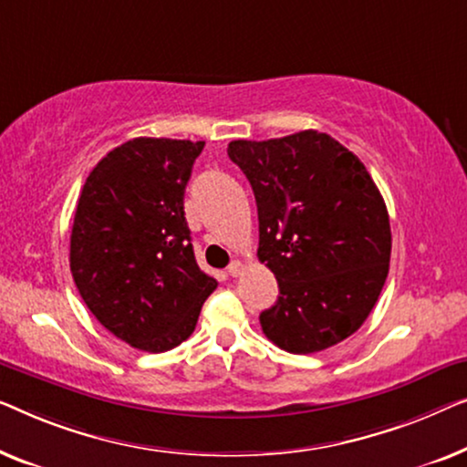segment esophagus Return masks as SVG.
<instances>
[{"instance_id": "esophagus-1", "label": "esophagus", "mask_w": 467, "mask_h": 467, "mask_svg": "<svg viewBox=\"0 0 467 467\" xmlns=\"http://www.w3.org/2000/svg\"><path fill=\"white\" fill-rule=\"evenodd\" d=\"M245 271V265H243L241 260H234L231 266H228V275H231V277H239V275Z\"/></svg>"}]
</instances>
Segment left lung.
<instances>
[{
    "instance_id": "left-lung-1",
    "label": "left lung",
    "mask_w": 467,
    "mask_h": 467,
    "mask_svg": "<svg viewBox=\"0 0 467 467\" xmlns=\"http://www.w3.org/2000/svg\"><path fill=\"white\" fill-rule=\"evenodd\" d=\"M228 156L252 183L258 258L279 284L262 332L306 356L359 330L389 273V215L364 162L319 130L236 140Z\"/></svg>"
}]
</instances>
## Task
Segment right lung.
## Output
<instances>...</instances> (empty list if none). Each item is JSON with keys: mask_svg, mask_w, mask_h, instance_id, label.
<instances>
[{"mask_svg": "<svg viewBox=\"0 0 467 467\" xmlns=\"http://www.w3.org/2000/svg\"><path fill=\"white\" fill-rule=\"evenodd\" d=\"M205 141L137 137L97 162L71 226L76 287L103 327L162 353L194 332L218 281L194 260L183 192Z\"/></svg>", "mask_w": 467, "mask_h": 467, "instance_id": "obj_1", "label": "right lung"}]
</instances>
